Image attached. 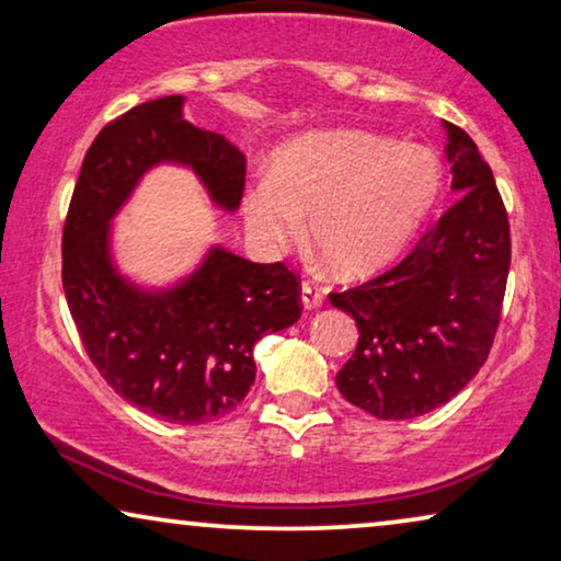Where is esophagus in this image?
Masks as SVG:
<instances>
[{
    "instance_id": "1",
    "label": "esophagus",
    "mask_w": 561,
    "mask_h": 561,
    "mask_svg": "<svg viewBox=\"0 0 561 561\" xmlns=\"http://www.w3.org/2000/svg\"><path fill=\"white\" fill-rule=\"evenodd\" d=\"M300 304H304V308H308V310L323 306V290L318 288L316 283L304 280L300 283Z\"/></svg>"
}]
</instances>
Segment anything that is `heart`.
<instances>
[{"label":"heart","instance_id":"obj_1","mask_svg":"<svg viewBox=\"0 0 561 561\" xmlns=\"http://www.w3.org/2000/svg\"><path fill=\"white\" fill-rule=\"evenodd\" d=\"M444 172L424 145L358 127H325L273 152L271 175L248 187L243 220L265 253L308 236L343 278L374 273L403 253L442 195Z\"/></svg>","mask_w":561,"mask_h":561}]
</instances>
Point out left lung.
<instances>
[{
	"instance_id": "8db88e82",
	"label": "left lung",
	"mask_w": 561,
	"mask_h": 561,
	"mask_svg": "<svg viewBox=\"0 0 561 561\" xmlns=\"http://www.w3.org/2000/svg\"><path fill=\"white\" fill-rule=\"evenodd\" d=\"M444 130L459 201L407 261L331 293L360 331L335 386L383 421L424 416L451 401L484 366L504 304L512 240L502 195L471 137L451 123Z\"/></svg>"
}]
</instances>
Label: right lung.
Here are the masks:
<instances>
[{"label": "right lung", "mask_w": 561, "mask_h": 561, "mask_svg": "<svg viewBox=\"0 0 561 561\" xmlns=\"http://www.w3.org/2000/svg\"><path fill=\"white\" fill-rule=\"evenodd\" d=\"M183 107V94L142 102L94 137L65 222L62 286L84 351L112 389L162 421L197 426L245 399L255 343L304 308L286 265L251 263L218 243L168 286L119 271L112 226L150 170H191L215 208H240L243 152L197 130Z\"/></svg>", "instance_id": "obj_1"}]
</instances>
